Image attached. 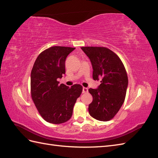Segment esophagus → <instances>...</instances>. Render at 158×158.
Here are the masks:
<instances>
[{"label":"esophagus","mask_w":158,"mask_h":158,"mask_svg":"<svg viewBox=\"0 0 158 158\" xmlns=\"http://www.w3.org/2000/svg\"><path fill=\"white\" fill-rule=\"evenodd\" d=\"M88 92V89L87 88H83L82 89V93H86Z\"/></svg>","instance_id":"34e87169"}]
</instances>
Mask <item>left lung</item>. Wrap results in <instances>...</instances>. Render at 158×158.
<instances>
[{"instance_id": "obj_1", "label": "left lung", "mask_w": 158, "mask_h": 158, "mask_svg": "<svg viewBox=\"0 0 158 158\" xmlns=\"http://www.w3.org/2000/svg\"><path fill=\"white\" fill-rule=\"evenodd\" d=\"M81 49L89 59L93 68V78L101 80L97 89H89L93 101L89 113L101 121L111 120L125 102L128 76L120 58L110 49L102 47H83Z\"/></svg>"}]
</instances>
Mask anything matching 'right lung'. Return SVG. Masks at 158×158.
<instances>
[{
	"label": "right lung",
	"mask_w": 158,
	"mask_h": 158,
	"mask_svg": "<svg viewBox=\"0 0 158 158\" xmlns=\"http://www.w3.org/2000/svg\"><path fill=\"white\" fill-rule=\"evenodd\" d=\"M74 49L68 47H51L39 55L31 70V98L41 116L52 124L69 120L76 99L82 92L80 84L70 88L59 84L57 80L65 74L66 59Z\"/></svg>",
	"instance_id": "right-lung-1"
}]
</instances>
